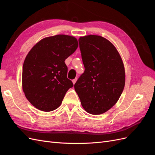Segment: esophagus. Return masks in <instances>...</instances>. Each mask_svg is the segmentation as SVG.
<instances>
[{
    "mask_svg": "<svg viewBox=\"0 0 155 155\" xmlns=\"http://www.w3.org/2000/svg\"><path fill=\"white\" fill-rule=\"evenodd\" d=\"M76 81H77V78H75V79H73V80H72V83H73L74 85L75 83H76Z\"/></svg>",
    "mask_w": 155,
    "mask_h": 155,
    "instance_id": "34e87169",
    "label": "esophagus"
}]
</instances>
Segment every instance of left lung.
<instances>
[{
	"label": "left lung",
	"mask_w": 155,
	"mask_h": 155,
	"mask_svg": "<svg viewBox=\"0 0 155 155\" xmlns=\"http://www.w3.org/2000/svg\"><path fill=\"white\" fill-rule=\"evenodd\" d=\"M85 72L74 85L83 109L92 114L105 113L122 93L125 72L122 59L114 45L100 35L79 39Z\"/></svg>",
	"instance_id": "8db88e82"
}]
</instances>
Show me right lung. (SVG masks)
I'll list each match as a JSON object with an SVG mask.
<instances>
[{
    "label": "right lung",
    "instance_id": "right-lung-1",
    "mask_svg": "<svg viewBox=\"0 0 155 155\" xmlns=\"http://www.w3.org/2000/svg\"><path fill=\"white\" fill-rule=\"evenodd\" d=\"M78 47L76 37L56 35L41 39L27 54L22 67V90L37 109L50 112L58 109L73 87L67 77L64 61Z\"/></svg>",
    "mask_w": 155,
    "mask_h": 155
}]
</instances>
